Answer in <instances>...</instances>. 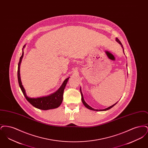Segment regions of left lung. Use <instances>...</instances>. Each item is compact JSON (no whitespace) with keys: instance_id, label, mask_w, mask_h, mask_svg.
Returning <instances> with one entry per match:
<instances>
[{"instance_id":"obj_1","label":"left lung","mask_w":148,"mask_h":148,"mask_svg":"<svg viewBox=\"0 0 148 148\" xmlns=\"http://www.w3.org/2000/svg\"><path fill=\"white\" fill-rule=\"evenodd\" d=\"M116 42H119L120 44L121 45V47H122V48H123V45H122V44H121V42H120V41L118 39V38H116ZM123 50H124V48H123ZM80 92H81V90H80ZM81 92V95H82V102H83V104L86 107V108H87L88 109H90V110H94V111H105V110H109V109H110V108H112V107H113L114 106H115L117 103H116L115 104H114V105L113 106H109V107H108V108H106V109H101V110H99V109H93V108H92L91 106H89V105H88L86 103V102L84 100V98H83V94H82V92Z\"/></svg>"}]
</instances>
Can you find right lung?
Returning <instances> with one entry per match:
<instances>
[{"instance_id": "obj_1", "label": "right lung", "mask_w": 148, "mask_h": 148, "mask_svg": "<svg viewBox=\"0 0 148 148\" xmlns=\"http://www.w3.org/2000/svg\"><path fill=\"white\" fill-rule=\"evenodd\" d=\"M25 45L23 47L24 48ZM24 52L23 51L22 55L20 58L19 62L18 63V79L19 86L21 89V91L23 92L24 97L29 102L36 108L41 109V110H49L51 109H55L59 107L60 105L62 104L63 99L64 90L65 87L68 82V80L69 77L67 78L64 80V82L60 86V88L57 90L56 92L51 94L49 96L43 97L41 98H29L25 93V89L21 84V80L20 77V65L21 63V59L23 57Z\"/></svg>"}]
</instances>
